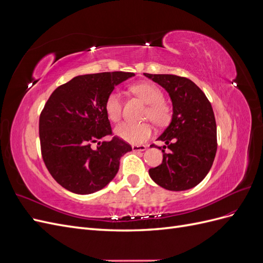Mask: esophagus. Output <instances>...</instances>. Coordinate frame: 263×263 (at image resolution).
I'll return each instance as SVG.
<instances>
[{"label": "esophagus", "mask_w": 263, "mask_h": 263, "mask_svg": "<svg viewBox=\"0 0 263 263\" xmlns=\"http://www.w3.org/2000/svg\"><path fill=\"white\" fill-rule=\"evenodd\" d=\"M133 151H145L147 146L146 145H133Z\"/></svg>", "instance_id": "1"}]
</instances>
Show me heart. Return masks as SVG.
Instances as JSON below:
<instances>
[{
  "mask_svg": "<svg viewBox=\"0 0 263 263\" xmlns=\"http://www.w3.org/2000/svg\"><path fill=\"white\" fill-rule=\"evenodd\" d=\"M132 92L148 104L146 116L157 125H164L169 121L170 110L163 102V93L156 84L138 83L132 86ZM105 113L112 122H118L122 115V98L118 92L109 93L105 101ZM153 128L148 123L133 124L122 123L115 128V134L119 138L132 144H139L147 140Z\"/></svg>",
  "mask_w": 263,
  "mask_h": 263,
  "instance_id": "obj_1",
  "label": "heart"
}]
</instances>
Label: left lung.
I'll return each instance as SVG.
<instances>
[{
	"label": "left lung",
	"instance_id": "left-lung-1",
	"mask_svg": "<svg viewBox=\"0 0 263 263\" xmlns=\"http://www.w3.org/2000/svg\"><path fill=\"white\" fill-rule=\"evenodd\" d=\"M144 74L169 93L173 110L171 123L158 137L164 142L163 147H158L163 153L162 163L151 168L149 176L165 190L192 189L208 176L217 150L216 122L211 103L190 79ZM166 146L169 153L164 151Z\"/></svg>",
	"mask_w": 263,
	"mask_h": 263
}]
</instances>
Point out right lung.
Here are the masks:
<instances>
[{"label": "right lung", "mask_w": 263, "mask_h": 263, "mask_svg": "<svg viewBox=\"0 0 263 263\" xmlns=\"http://www.w3.org/2000/svg\"><path fill=\"white\" fill-rule=\"evenodd\" d=\"M133 72H102L74 77L58 86L39 117L44 162L52 178L70 192L91 194L105 187L118 172L121 157L129 144L113 137L105 101L115 86ZM98 142L97 149L90 147Z\"/></svg>", "instance_id": "1"}]
</instances>
